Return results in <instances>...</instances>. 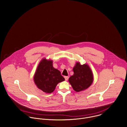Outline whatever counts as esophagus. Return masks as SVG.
I'll return each instance as SVG.
<instances>
[{
    "instance_id": "esophagus-1",
    "label": "esophagus",
    "mask_w": 127,
    "mask_h": 127,
    "mask_svg": "<svg viewBox=\"0 0 127 127\" xmlns=\"http://www.w3.org/2000/svg\"><path fill=\"white\" fill-rule=\"evenodd\" d=\"M64 78H65V80L67 81L68 79V76H64Z\"/></svg>"
}]
</instances>
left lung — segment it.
I'll return each mask as SVG.
<instances>
[{
  "instance_id": "left-lung-1",
  "label": "left lung",
  "mask_w": 127,
  "mask_h": 127,
  "mask_svg": "<svg viewBox=\"0 0 127 127\" xmlns=\"http://www.w3.org/2000/svg\"><path fill=\"white\" fill-rule=\"evenodd\" d=\"M74 74L69 78V82L77 92L89 87L93 81V75L90 67L86 64L77 63L73 68Z\"/></svg>"
}]
</instances>
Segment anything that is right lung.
Masks as SVG:
<instances>
[{
  "instance_id": "add662e5",
  "label": "right lung",
  "mask_w": 127,
  "mask_h": 127,
  "mask_svg": "<svg viewBox=\"0 0 127 127\" xmlns=\"http://www.w3.org/2000/svg\"><path fill=\"white\" fill-rule=\"evenodd\" d=\"M37 87L46 93H51L59 83L64 81L61 72L54 68L53 62L44 59L39 63L34 76Z\"/></svg>"
}]
</instances>
